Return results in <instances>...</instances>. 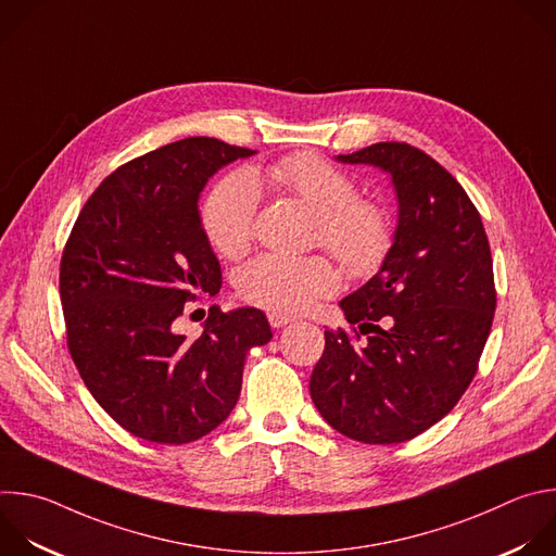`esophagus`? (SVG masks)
<instances>
[{"mask_svg": "<svg viewBox=\"0 0 556 556\" xmlns=\"http://www.w3.org/2000/svg\"><path fill=\"white\" fill-rule=\"evenodd\" d=\"M292 320H294L292 316L281 314V312H270V314H268V323H270V327H275V329H279V327H283V325H288V323H292Z\"/></svg>", "mask_w": 556, "mask_h": 556, "instance_id": "obj_1", "label": "esophagus"}]
</instances>
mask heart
<instances>
[{"mask_svg": "<svg viewBox=\"0 0 556 556\" xmlns=\"http://www.w3.org/2000/svg\"><path fill=\"white\" fill-rule=\"evenodd\" d=\"M266 178L318 214V242L349 275L368 277L382 266L393 247V220L380 203L357 197L346 172L318 154L299 152L268 165ZM257 205L260 192L249 174L236 172L216 185L203 207V227L218 253L240 257L251 249ZM338 286L336 266L318 255L266 253L238 275L240 294L249 303L288 316L312 307Z\"/></svg>", "mask_w": 556, "mask_h": 556, "instance_id": "obj_1", "label": "heart"}]
</instances>
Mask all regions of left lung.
I'll list each match as a JSON object with an SVG mask.
<instances>
[{
  "mask_svg": "<svg viewBox=\"0 0 556 556\" xmlns=\"http://www.w3.org/2000/svg\"><path fill=\"white\" fill-rule=\"evenodd\" d=\"M336 161L391 176L397 227L380 270L338 303L357 329L325 331L309 395L340 434L404 443L441 421L476 376L495 312L491 249L460 182L426 152L382 141Z\"/></svg>",
  "mask_w": 556,
  "mask_h": 556,
  "instance_id": "obj_1",
  "label": "left lung"
}]
</instances>
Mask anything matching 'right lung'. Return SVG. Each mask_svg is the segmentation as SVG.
Here are the masks:
<instances>
[{
	"instance_id": "right-lung-1",
	"label": "right lung",
	"mask_w": 556,
	"mask_h": 556,
	"mask_svg": "<svg viewBox=\"0 0 556 556\" xmlns=\"http://www.w3.org/2000/svg\"><path fill=\"white\" fill-rule=\"evenodd\" d=\"M257 150L188 137L128 161L85 203L61 260L67 346L93 400L130 434L182 445L236 408L244 362L273 338L262 309H210L188 340L182 305L218 294L220 264L201 223L207 180Z\"/></svg>"
}]
</instances>
